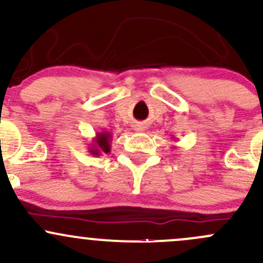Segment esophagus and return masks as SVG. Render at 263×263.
I'll list each match as a JSON object with an SVG mask.
<instances>
[{
  "label": "esophagus",
  "mask_w": 263,
  "mask_h": 263,
  "mask_svg": "<svg viewBox=\"0 0 263 263\" xmlns=\"http://www.w3.org/2000/svg\"><path fill=\"white\" fill-rule=\"evenodd\" d=\"M137 131H142V129H144V128H142V127L141 126H139V127H137Z\"/></svg>",
  "instance_id": "34e87169"
}]
</instances>
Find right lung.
<instances>
[{
    "mask_svg": "<svg viewBox=\"0 0 263 263\" xmlns=\"http://www.w3.org/2000/svg\"><path fill=\"white\" fill-rule=\"evenodd\" d=\"M110 141H112V135L109 132H98L94 139H92V144H90L89 153L94 156L109 154Z\"/></svg>",
    "mask_w": 263,
    "mask_h": 263,
    "instance_id": "right-lung-1",
    "label": "right lung"
}]
</instances>
